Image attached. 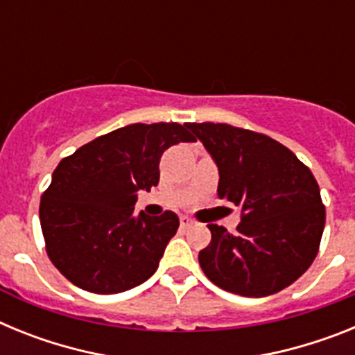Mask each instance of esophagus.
Here are the masks:
<instances>
[{
    "label": "esophagus",
    "mask_w": 355,
    "mask_h": 355,
    "mask_svg": "<svg viewBox=\"0 0 355 355\" xmlns=\"http://www.w3.org/2000/svg\"><path fill=\"white\" fill-rule=\"evenodd\" d=\"M180 224H181V227L187 229V227H190V225H193V220L190 218V216H181Z\"/></svg>",
    "instance_id": "1"
}]
</instances>
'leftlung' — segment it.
I'll return each mask as SVG.
<instances>
[{
    "mask_svg": "<svg viewBox=\"0 0 355 355\" xmlns=\"http://www.w3.org/2000/svg\"><path fill=\"white\" fill-rule=\"evenodd\" d=\"M187 128L218 168V197L240 208L236 233L208 224L211 241L199 252L206 277L241 297H266L311 266L325 208L311 171L277 140L213 122Z\"/></svg>",
    "mask_w": 355,
    "mask_h": 355,
    "instance_id": "left-lung-1",
    "label": "left lung"
}]
</instances>
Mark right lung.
Returning <instances> with one entry per match:
<instances>
[{"mask_svg": "<svg viewBox=\"0 0 355 355\" xmlns=\"http://www.w3.org/2000/svg\"><path fill=\"white\" fill-rule=\"evenodd\" d=\"M175 122L130 124L58 163L40 199L46 250L62 275L90 293H121L155 274L180 227L174 211L135 215L140 190L159 181L163 150L193 142Z\"/></svg>", "mask_w": 355, "mask_h": 355, "instance_id": "obj_1", "label": "right lung"}]
</instances>
